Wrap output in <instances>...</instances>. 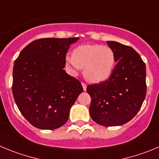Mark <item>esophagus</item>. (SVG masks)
<instances>
[{
    "label": "esophagus",
    "mask_w": 159,
    "mask_h": 159,
    "mask_svg": "<svg viewBox=\"0 0 159 159\" xmlns=\"http://www.w3.org/2000/svg\"><path fill=\"white\" fill-rule=\"evenodd\" d=\"M81 84H82L83 90H84V91H86V89H87V84H85V83H84V82H82V83H81Z\"/></svg>",
    "instance_id": "obj_1"
}]
</instances>
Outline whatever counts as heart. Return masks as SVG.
<instances>
[{"instance_id":"b5f03b06","label":"heart","mask_w":159,"mask_h":159,"mask_svg":"<svg viewBox=\"0 0 159 159\" xmlns=\"http://www.w3.org/2000/svg\"><path fill=\"white\" fill-rule=\"evenodd\" d=\"M66 66L73 75H77L84 68V78L93 83L105 81L113 73L116 56L109 46L83 44L73 51V56H66Z\"/></svg>"}]
</instances>
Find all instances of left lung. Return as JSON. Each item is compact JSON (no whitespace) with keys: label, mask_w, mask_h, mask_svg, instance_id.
Returning a JSON list of instances; mask_svg holds the SVG:
<instances>
[{"label":"left lung","mask_w":159,"mask_h":159,"mask_svg":"<svg viewBox=\"0 0 159 159\" xmlns=\"http://www.w3.org/2000/svg\"><path fill=\"white\" fill-rule=\"evenodd\" d=\"M116 56L117 64L107 80L89 84V114L103 126H118L129 121L141 107L147 93L146 65L132 47L107 41Z\"/></svg>","instance_id":"8db88e82"}]
</instances>
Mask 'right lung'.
Here are the masks:
<instances>
[{
    "label": "right lung",
    "mask_w": 159,
    "mask_h": 159,
    "mask_svg": "<svg viewBox=\"0 0 159 159\" xmlns=\"http://www.w3.org/2000/svg\"><path fill=\"white\" fill-rule=\"evenodd\" d=\"M78 39L36 40L15 60L14 100L22 115L36 128L56 129L63 126L71 107L82 93L81 82L63 70L70 45Z\"/></svg>",
    "instance_id": "right-lung-1"
}]
</instances>
